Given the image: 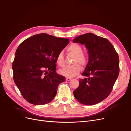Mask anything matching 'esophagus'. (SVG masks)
Segmentation results:
<instances>
[{"label": "esophagus", "instance_id": "34e87169", "mask_svg": "<svg viewBox=\"0 0 131 131\" xmlns=\"http://www.w3.org/2000/svg\"><path fill=\"white\" fill-rule=\"evenodd\" d=\"M71 79H72V78H70V77H67V78H66V81H71Z\"/></svg>", "mask_w": 131, "mask_h": 131}]
</instances>
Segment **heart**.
<instances>
[{"instance_id": "heart-1", "label": "heart", "mask_w": 131, "mask_h": 131, "mask_svg": "<svg viewBox=\"0 0 131 131\" xmlns=\"http://www.w3.org/2000/svg\"><path fill=\"white\" fill-rule=\"evenodd\" d=\"M68 52L75 56L73 61V65L65 66L59 70V73L67 77H73L79 74L82 70V66H85L87 63V58L83 54V49L81 46L77 43H72L67 48ZM56 61L58 65L62 67L64 66V56L62 52L57 55Z\"/></svg>"}]
</instances>
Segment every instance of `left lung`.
<instances>
[{"label":"left lung","mask_w":131,"mask_h":131,"mask_svg":"<svg viewBox=\"0 0 131 131\" xmlns=\"http://www.w3.org/2000/svg\"><path fill=\"white\" fill-rule=\"evenodd\" d=\"M74 43L84 45L89 61L73 91L74 97L85 105L99 103L110 95L119 74V58L113 45L105 38L86 33L74 39Z\"/></svg>","instance_id":"left-lung-1"}]
</instances>
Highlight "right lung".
Listing matches in <instances>:
<instances>
[{"label": "right lung", "mask_w": 131, "mask_h": 131, "mask_svg": "<svg viewBox=\"0 0 131 131\" xmlns=\"http://www.w3.org/2000/svg\"><path fill=\"white\" fill-rule=\"evenodd\" d=\"M69 42V39L42 33L21 43L12 63L13 78L23 98L34 105L49 103L58 86L65 81L56 72V58Z\"/></svg>", "instance_id": "right-lung-1"}]
</instances>
